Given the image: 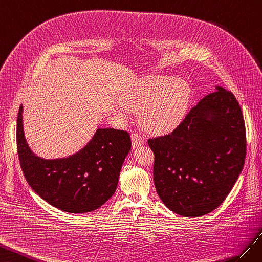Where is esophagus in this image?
Here are the masks:
<instances>
[{
	"label": "esophagus",
	"instance_id": "obj_1",
	"mask_svg": "<svg viewBox=\"0 0 262 262\" xmlns=\"http://www.w3.org/2000/svg\"><path fill=\"white\" fill-rule=\"evenodd\" d=\"M132 143H133V147L136 148L139 147L144 144V138L143 136L140 135L139 133L137 132H133L132 133Z\"/></svg>",
	"mask_w": 262,
	"mask_h": 262
}]
</instances>
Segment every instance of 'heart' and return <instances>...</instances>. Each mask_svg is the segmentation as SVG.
<instances>
[{"instance_id":"b5f03b06","label":"heart","mask_w":262,"mask_h":262,"mask_svg":"<svg viewBox=\"0 0 262 262\" xmlns=\"http://www.w3.org/2000/svg\"><path fill=\"white\" fill-rule=\"evenodd\" d=\"M191 89L188 82L171 77L154 76L144 79L124 96V104L140 111L145 128L154 134H169L180 125L188 107ZM121 115L127 110L119 107Z\"/></svg>"}]
</instances>
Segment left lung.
<instances>
[{"label": "left lung", "mask_w": 262, "mask_h": 262, "mask_svg": "<svg viewBox=\"0 0 262 262\" xmlns=\"http://www.w3.org/2000/svg\"><path fill=\"white\" fill-rule=\"evenodd\" d=\"M154 182L169 210L200 217L226 199L246 158V128L235 95L222 86L192 107L177 128L148 139Z\"/></svg>", "instance_id": "obj_1"}]
</instances>
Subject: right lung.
I'll return each instance as SVG.
<instances>
[{
  "label": "right lung",
  "instance_id": "obj_1",
  "mask_svg": "<svg viewBox=\"0 0 262 262\" xmlns=\"http://www.w3.org/2000/svg\"><path fill=\"white\" fill-rule=\"evenodd\" d=\"M19 106L17 154L26 181L38 195L59 210L88 213L102 206L116 191L125 157L132 148L128 132L99 128L91 141L68 158L45 160L29 149Z\"/></svg>",
  "mask_w": 262,
  "mask_h": 262
}]
</instances>
